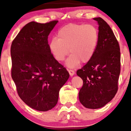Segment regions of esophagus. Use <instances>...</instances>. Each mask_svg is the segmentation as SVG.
<instances>
[{
    "label": "esophagus",
    "mask_w": 131,
    "mask_h": 131,
    "mask_svg": "<svg viewBox=\"0 0 131 131\" xmlns=\"http://www.w3.org/2000/svg\"><path fill=\"white\" fill-rule=\"evenodd\" d=\"M68 72H69V74H70V75L71 76H73V75L75 74L74 71L73 70H68Z\"/></svg>",
    "instance_id": "esophagus-1"
}]
</instances>
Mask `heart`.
<instances>
[{"instance_id":"obj_1","label":"heart","mask_w":131,"mask_h":131,"mask_svg":"<svg viewBox=\"0 0 131 131\" xmlns=\"http://www.w3.org/2000/svg\"><path fill=\"white\" fill-rule=\"evenodd\" d=\"M57 37L51 40L49 49L57 61H66L69 68H75L82 61L88 63L92 58L98 46L97 28L91 24L70 23L58 30Z\"/></svg>"}]
</instances>
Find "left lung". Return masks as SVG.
<instances>
[{
	"label": "left lung",
	"instance_id": "1",
	"mask_svg": "<svg viewBox=\"0 0 131 131\" xmlns=\"http://www.w3.org/2000/svg\"><path fill=\"white\" fill-rule=\"evenodd\" d=\"M99 24V39L94 57L76 72L83 81L79 101L87 108L103 107L115 96L121 70L119 43L112 29L102 18H94Z\"/></svg>",
	"mask_w": 131,
	"mask_h": 131
}]
</instances>
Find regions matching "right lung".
I'll list each match as a JSON object with an SVG mask.
<instances>
[{"label":"right lung","mask_w":131,"mask_h":131,"mask_svg":"<svg viewBox=\"0 0 131 131\" xmlns=\"http://www.w3.org/2000/svg\"><path fill=\"white\" fill-rule=\"evenodd\" d=\"M58 21H31L21 29L12 43L11 75L20 99L41 112L57 105L59 91L70 74L55 59L48 36Z\"/></svg>","instance_id":"right-lung-1"}]
</instances>
